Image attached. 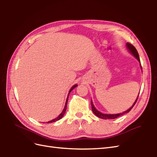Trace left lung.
<instances>
[{"instance_id": "8db88e82", "label": "left lung", "mask_w": 157, "mask_h": 157, "mask_svg": "<svg viewBox=\"0 0 157 157\" xmlns=\"http://www.w3.org/2000/svg\"><path fill=\"white\" fill-rule=\"evenodd\" d=\"M126 47H127V48H128V51H129V52H130L132 54V55L136 58L137 60L139 62H140V56H139L138 52H137V51L136 50V48H135V47H134L133 45H132V44L131 43H126ZM139 94H140V93H139ZM138 97H139V95L137 96L136 101L134 102V103H133V105L132 106V107H130V108H129L128 110H127L126 111L124 112V113H122L116 114H102V113H100L99 111H98V110L95 109V107L94 106V105H93V102H92V101H91V103L92 110H93V113L95 114L97 116V117L100 118L105 119V120H107V119H114V118H116L119 117V116H120L124 115V114H126V113H129V112L132 110V109L133 108V106L136 105V102H137V101Z\"/></svg>"}]
</instances>
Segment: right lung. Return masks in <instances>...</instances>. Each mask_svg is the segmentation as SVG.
<instances>
[{
	"label": "right lung",
	"mask_w": 157,
	"mask_h": 157,
	"mask_svg": "<svg viewBox=\"0 0 157 157\" xmlns=\"http://www.w3.org/2000/svg\"><path fill=\"white\" fill-rule=\"evenodd\" d=\"M75 87H77V85H74V86L71 87V89H70V91H69V93H68V97H67V98H66V103H65V106H64V109H63V110L62 111V113L59 114V116H58V117H56V118H55V119H53V120H51V121H49V122H47V123H51V122H56V121H58V120H60L62 117H63L64 116V114H65V112H66V106H67V102H68V96H69V94H70V93L73 90V89Z\"/></svg>",
	"instance_id": "add662e5"
}]
</instances>
